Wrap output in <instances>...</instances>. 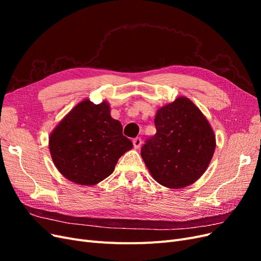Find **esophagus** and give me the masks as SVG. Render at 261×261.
I'll use <instances>...</instances> for the list:
<instances>
[{
  "mask_svg": "<svg viewBox=\"0 0 261 261\" xmlns=\"http://www.w3.org/2000/svg\"><path fill=\"white\" fill-rule=\"evenodd\" d=\"M141 143H143V140H141L140 137H136V138H134V140H133V144H134V147H135V148H139L141 146Z\"/></svg>",
  "mask_w": 261,
  "mask_h": 261,
  "instance_id": "34e87169",
  "label": "esophagus"
}]
</instances>
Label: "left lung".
<instances>
[{
    "label": "left lung",
    "mask_w": 261,
    "mask_h": 261,
    "mask_svg": "<svg viewBox=\"0 0 261 261\" xmlns=\"http://www.w3.org/2000/svg\"><path fill=\"white\" fill-rule=\"evenodd\" d=\"M154 125L155 135L140 150L152 177L169 188L193 184L208 168L216 149L207 118L183 97L158 110Z\"/></svg>",
    "instance_id": "8db88e82"
}]
</instances>
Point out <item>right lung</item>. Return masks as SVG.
<instances>
[{"label": "right lung", "mask_w": 261, "mask_h": 261, "mask_svg": "<svg viewBox=\"0 0 261 261\" xmlns=\"http://www.w3.org/2000/svg\"><path fill=\"white\" fill-rule=\"evenodd\" d=\"M50 152L55 167L67 179L94 185L112 174L117 160L132 141L123 135L121 123L110 115L107 102L84 100L52 132Z\"/></svg>", "instance_id": "obj_1"}]
</instances>
